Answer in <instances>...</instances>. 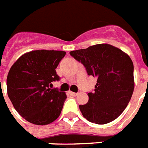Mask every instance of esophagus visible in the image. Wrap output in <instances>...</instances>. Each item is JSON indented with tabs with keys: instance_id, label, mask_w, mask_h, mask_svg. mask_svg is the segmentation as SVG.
<instances>
[{
	"instance_id": "34e87169",
	"label": "esophagus",
	"mask_w": 148,
	"mask_h": 148,
	"mask_svg": "<svg viewBox=\"0 0 148 148\" xmlns=\"http://www.w3.org/2000/svg\"><path fill=\"white\" fill-rule=\"evenodd\" d=\"M70 94H71V95H72V96H77V95H78V93H74V92H70Z\"/></svg>"
}]
</instances>
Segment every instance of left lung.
Masks as SVG:
<instances>
[{"label": "left lung", "mask_w": 148, "mask_h": 148, "mask_svg": "<svg viewBox=\"0 0 148 148\" xmlns=\"http://www.w3.org/2000/svg\"><path fill=\"white\" fill-rule=\"evenodd\" d=\"M96 77L95 92L88 102L80 105L81 114L90 122L104 124L119 117L127 108L134 89V64L127 53L119 48L99 44L70 52Z\"/></svg>", "instance_id": "8db88e82"}]
</instances>
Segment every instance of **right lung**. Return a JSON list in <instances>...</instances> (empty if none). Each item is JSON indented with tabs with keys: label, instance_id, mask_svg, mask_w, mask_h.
<instances>
[{
	"label": "right lung",
	"instance_id": "right-lung-1",
	"mask_svg": "<svg viewBox=\"0 0 148 148\" xmlns=\"http://www.w3.org/2000/svg\"><path fill=\"white\" fill-rule=\"evenodd\" d=\"M66 54L63 51L36 50L21 55L7 77L8 95L22 117L37 125H47L60 116L66 93L53 88L59 80L56 68Z\"/></svg>",
	"mask_w": 148,
	"mask_h": 148
}]
</instances>
